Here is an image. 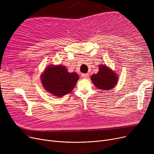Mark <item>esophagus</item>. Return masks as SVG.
I'll use <instances>...</instances> for the list:
<instances>
[{
	"mask_svg": "<svg viewBox=\"0 0 154 154\" xmlns=\"http://www.w3.org/2000/svg\"><path fill=\"white\" fill-rule=\"evenodd\" d=\"M82 77L83 79H87L88 77V74H82Z\"/></svg>",
	"mask_w": 154,
	"mask_h": 154,
	"instance_id": "esophagus-1",
	"label": "esophagus"
}]
</instances>
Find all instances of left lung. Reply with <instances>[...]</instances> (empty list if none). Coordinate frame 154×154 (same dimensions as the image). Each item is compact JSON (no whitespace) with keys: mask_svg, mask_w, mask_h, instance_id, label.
Here are the masks:
<instances>
[{"mask_svg":"<svg viewBox=\"0 0 154 154\" xmlns=\"http://www.w3.org/2000/svg\"><path fill=\"white\" fill-rule=\"evenodd\" d=\"M99 69L96 74H94L91 76L94 85L99 89L103 91H109L114 88L118 82L116 73L104 65H100Z\"/></svg>","mask_w":154,"mask_h":154,"instance_id":"left-lung-1","label":"left lung"}]
</instances>
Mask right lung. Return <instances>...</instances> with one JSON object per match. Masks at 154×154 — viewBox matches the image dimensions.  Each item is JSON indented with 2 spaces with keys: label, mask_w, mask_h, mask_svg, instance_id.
Wrapping results in <instances>:
<instances>
[{
  "label": "right lung",
  "mask_w": 154,
  "mask_h": 154,
  "mask_svg": "<svg viewBox=\"0 0 154 154\" xmlns=\"http://www.w3.org/2000/svg\"><path fill=\"white\" fill-rule=\"evenodd\" d=\"M44 89L57 97H62L72 92L75 86L79 75L69 73L65 66H48L40 76Z\"/></svg>",
  "instance_id": "obj_1"
}]
</instances>
